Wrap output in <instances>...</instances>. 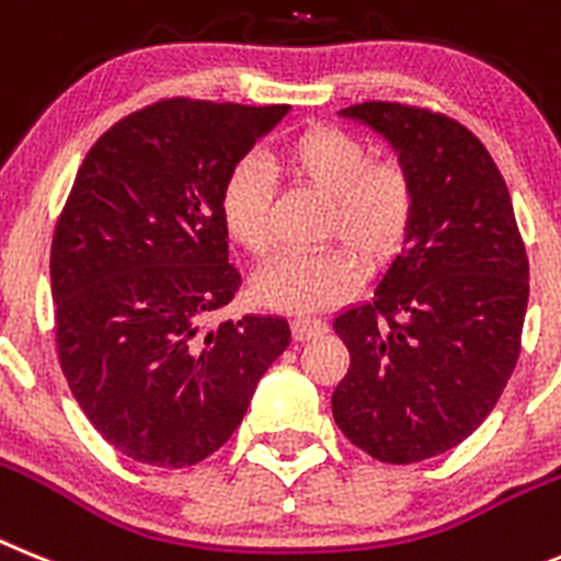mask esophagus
<instances>
[{
    "mask_svg": "<svg viewBox=\"0 0 561 561\" xmlns=\"http://www.w3.org/2000/svg\"><path fill=\"white\" fill-rule=\"evenodd\" d=\"M290 328H294V339L296 341H308V339H319V335L328 333V324L321 319H305V316H299V319L290 321Z\"/></svg>",
    "mask_w": 561,
    "mask_h": 561,
    "instance_id": "obj_1",
    "label": "esophagus"
}]
</instances>
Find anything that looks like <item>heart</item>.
<instances>
[{"label": "heart", "mask_w": 561, "mask_h": 561, "mask_svg": "<svg viewBox=\"0 0 561 561\" xmlns=\"http://www.w3.org/2000/svg\"><path fill=\"white\" fill-rule=\"evenodd\" d=\"M274 158L294 183L328 197L321 240L348 251L282 253L256 274L253 294L267 308L313 313L358 285V265L350 252L364 267L378 271L403 251L417 217L415 180L401 160H373L358 135L333 124L305 126L282 140ZM217 206L228 240L251 256H265L271 183L256 160H237L228 169Z\"/></svg>", "instance_id": "b5f03b06"}]
</instances>
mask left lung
Masks as SVG:
<instances>
[{
	"instance_id": "8db88e82",
	"label": "left lung",
	"mask_w": 561,
	"mask_h": 561,
	"mask_svg": "<svg viewBox=\"0 0 561 561\" xmlns=\"http://www.w3.org/2000/svg\"><path fill=\"white\" fill-rule=\"evenodd\" d=\"M344 115L401 152L417 217L375 299L333 321L350 350L333 417L369 457L407 466L455 449L503 396L523 350L528 253L503 174L469 126L398 101Z\"/></svg>"
}]
</instances>
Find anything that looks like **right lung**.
I'll return each mask as SVG.
<instances>
[{"instance_id": "add662e5", "label": "right lung", "mask_w": 561, "mask_h": 561, "mask_svg": "<svg viewBox=\"0 0 561 561\" xmlns=\"http://www.w3.org/2000/svg\"><path fill=\"white\" fill-rule=\"evenodd\" d=\"M287 112L160 99L87 152L50 248L56 353L87 421L160 469L206 460L290 344L279 316L208 328L240 294L220 186Z\"/></svg>"}]
</instances>
